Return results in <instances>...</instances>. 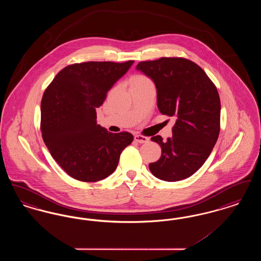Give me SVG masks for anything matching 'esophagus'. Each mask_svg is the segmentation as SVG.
I'll return each instance as SVG.
<instances>
[{
    "mask_svg": "<svg viewBox=\"0 0 261 261\" xmlns=\"http://www.w3.org/2000/svg\"><path fill=\"white\" fill-rule=\"evenodd\" d=\"M134 140H135L136 142H138V143H140V144L148 143L149 141V139L148 137L142 136V135H135V136H134Z\"/></svg>",
    "mask_w": 261,
    "mask_h": 261,
    "instance_id": "esophagus-1",
    "label": "esophagus"
}]
</instances>
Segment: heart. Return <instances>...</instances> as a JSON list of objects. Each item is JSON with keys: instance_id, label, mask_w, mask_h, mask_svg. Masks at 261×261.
I'll list each match as a JSON object with an SVG mask.
<instances>
[{"instance_id": "b5f03b06", "label": "heart", "mask_w": 261, "mask_h": 261, "mask_svg": "<svg viewBox=\"0 0 261 261\" xmlns=\"http://www.w3.org/2000/svg\"><path fill=\"white\" fill-rule=\"evenodd\" d=\"M134 82H149V80L144 75H136L132 78V83Z\"/></svg>"}]
</instances>
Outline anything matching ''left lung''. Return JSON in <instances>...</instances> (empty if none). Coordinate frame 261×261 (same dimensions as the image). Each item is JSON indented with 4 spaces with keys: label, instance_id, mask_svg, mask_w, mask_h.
I'll return each instance as SVG.
<instances>
[{
    "label": "left lung",
    "instance_id": "8db88e82",
    "mask_svg": "<svg viewBox=\"0 0 261 261\" xmlns=\"http://www.w3.org/2000/svg\"><path fill=\"white\" fill-rule=\"evenodd\" d=\"M136 68L153 81L160 112L176 118L171 138H150L162 156L149 163V170L167 182L186 179L202 166L219 136L217 89L201 67L184 58L141 62Z\"/></svg>",
    "mask_w": 261,
    "mask_h": 261
}]
</instances>
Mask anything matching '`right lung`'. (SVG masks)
I'll use <instances>...</instances> for the list:
<instances>
[{"mask_svg": "<svg viewBox=\"0 0 261 261\" xmlns=\"http://www.w3.org/2000/svg\"><path fill=\"white\" fill-rule=\"evenodd\" d=\"M133 62L74 63L62 69L44 92V143L53 159L76 180L97 182L110 176L133 141L131 133H111L96 120V109Z\"/></svg>", "mask_w": 261, "mask_h": 261, "instance_id": "right-lung-1", "label": "right lung"}]
</instances>
